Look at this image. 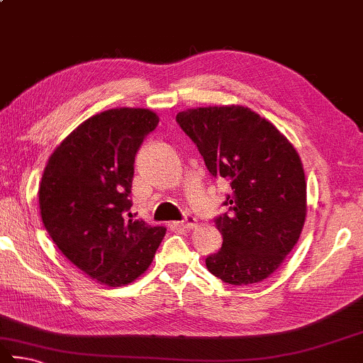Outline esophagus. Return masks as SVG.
I'll use <instances>...</instances> for the list:
<instances>
[{"label": "esophagus", "instance_id": "esophagus-1", "mask_svg": "<svg viewBox=\"0 0 363 363\" xmlns=\"http://www.w3.org/2000/svg\"><path fill=\"white\" fill-rule=\"evenodd\" d=\"M177 225H179L181 228H186V230H192L195 225H196V219L194 216L187 214L186 217H184V220L177 222Z\"/></svg>", "mask_w": 363, "mask_h": 363}]
</instances>
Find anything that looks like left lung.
<instances>
[{"instance_id":"1","label":"left lung","mask_w":363,"mask_h":363,"mask_svg":"<svg viewBox=\"0 0 363 363\" xmlns=\"http://www.w3.org/2000/svg\"><path fill=\"white\" fill-rule=\"evenodd\" d=\"M176 122L195 143L206 168L232 187L216 217L222 247L206 257L216 278L232 286L267 279L300 238L306 181L298 154L267 118L245 106L182 111Z\"/></svg>"}]
</instances>
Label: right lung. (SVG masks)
<instances>
[{
	"instance_id": "add662e5",
	"label": "right lung",
	"mask_w": 363,
	"mask_h": 363,
	"mask_svg": "<svg viewBox=\"0 0 363 363\" xmlns=\"http://www.w3.org/2000/svg\"><path fill=\"white\" fill-rule=\"evenodd\" d=\"M159 116L117 108L87 118L45 164L39 209L52 241L101 284L118 287L146 272L167 228L133 219L135 157Z\"/></svg>"
}]
</instances>
